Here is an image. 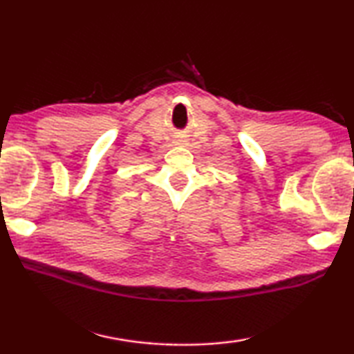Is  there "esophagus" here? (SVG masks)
<instances>
[{
	"label": "esophagus",
	"mask_w": 354,
	"mask_h": 354,
	"mask_svg": "<svg viewBox=\"0 0 354 354\" xmlns=\"http://www.w3.org/2000/svg\"><path fill=\"white\" fill-rule=\"evenodd\" d=\"M185 142H187V140L183 139V137H179V139L175 140V145H185Z\"/></svg>",
	"instance_id": "1"
}]
</instances>
